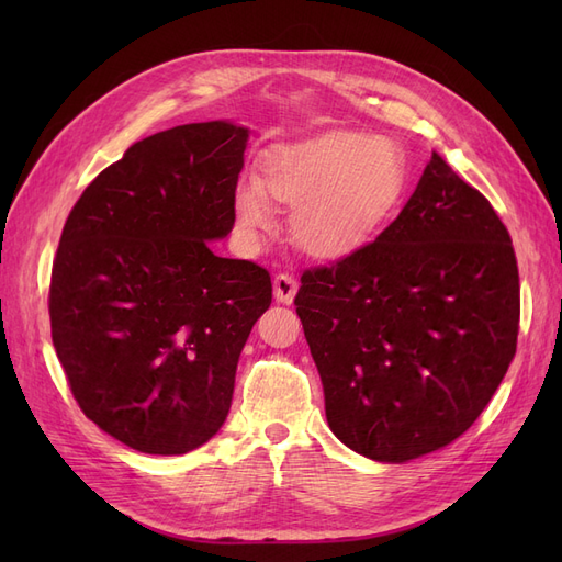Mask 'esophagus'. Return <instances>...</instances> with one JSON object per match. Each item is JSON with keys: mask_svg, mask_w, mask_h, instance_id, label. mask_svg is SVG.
Masks as SVG:
<instances>
[{"mask_svg": "<svg viewBox=\"0 0 562 562\" xmlns=\"http://www.w3.org/2000/svg\"><path fill=\"white\" fill-rule=\"evenodd\" d=\"M295 293H297V279L288 277V274H279L274 279V297H277V302L291 304L295 300Z\"/></svg>", "mask_w": 562, "mask_h": 562, "instance_id": "34e87169", "label": "esophagus"}]
</instances>
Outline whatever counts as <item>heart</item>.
Instances as JSON below:
<instances>
[{"mask_svg":"<svg viewBox=\"0 0 562 562\" xmlns=\"http://www.w3.org/2000/svg\"><path fill=\"white\" fill-rule=\"evenodd\" d=\"M405 161L396 143L359 131H326L265 151L262 176L236 187L241 229L271 232V201L291 213L293 244L314 260H345L366 248L396 213L405 192Z\"/></svg>","mask_w":562,"mask_h":562,"instance_id":"heart-1","label":"heart"}]
</instances>
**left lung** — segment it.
Returning <instances> with one entry per match:
<instances>
[{
  "instance_id": "obj_1",
  "label": "left lung",
  "mask_w": 562,
  "mask_h": 562,
  "mask_svg": "<svg viewBox=\"0 0 562 562\" xmlns=\"http://www.w3.org/2000/svg\"><path fill=\"white\" fill-rule=\"evenodd\" d=\"M330 431L403 464L450 446L516 353L520 285L504 223L434 151L375 241L307 269L295 297Z\"/></svg>"
}]
</instances>
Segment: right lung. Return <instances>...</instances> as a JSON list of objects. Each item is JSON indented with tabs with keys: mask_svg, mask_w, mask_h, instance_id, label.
Masks as SVG:
<instances>
[{
	"mask_svg": "<svg viewBox=\"0 0 562 562\" xmlns=\"http://www.w3.org/2000/svg\"><path fill=\"white\" fill-rule=\"evenodd\" d=\"M248 128L149 135L70 211L50 271V337L91 422L138 452L184 454L223 427L236 363L271 304L267 269L220 258Z\"/></svg>",
	"mask_w": 562,
	"mask_h": 562,
	"instance_id": "obj_1",
	"label": "right lung"
}]
</instances>
